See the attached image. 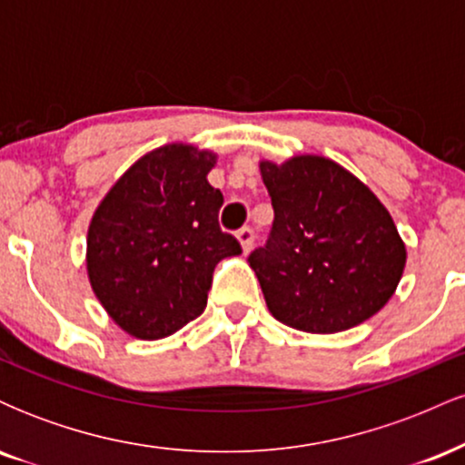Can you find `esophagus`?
Segmentation results:
<instances>
[{
	"instance_id": "esophagus-1",
	"label": "esophagus",
	"mask_w": 465,
	"mask_h": 465,
	"mask_svg": "<svg viewBox=\"0 0 465 465\" xmlns=\"http://www.w3.org/2000/svg\"><path fill=\"white\" fill-rule=\"evenodd\" d=\"M236 238L240 240V247H242L244 253H247V251H251V247H253L255 233H253V229H251V227H242L236 233Z\"/></svg>"
}]
</instances>
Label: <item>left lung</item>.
<instances>
[{
  "mask_svg": "<svg viewBox=\"0 0 465 465\" xmlns=\"http://www.w3.org/2000/svg\"><path fill=\"white\" fill-rule=\"evenodd\" d=\"M275 218L251 251L277 322L314 334L350 330L391 300L407 264L393 218L376 194L332 159L260 162Z\"/></svg>",
  "mask_w": 465,
  "mask_h": 465,
  "instance_id": "1",
  "label": "left lung"
}]
</instances>
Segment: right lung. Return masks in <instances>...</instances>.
I'll list each match as a JSON object with an SVG mask.
<instances>
[{
	"label": "right lung",
	"mask_w": 465,
	"mask_h": 465,
	"mask_svg": "<svg viewBox=\"0 0 465 465\" xmlns=\"http://www.w3.org/2000/svg\"><path fill=\"white\" fill-rule=\"evenodd\" d=\"M214 163V153L168 143L133 163L95 210L89 282L109 317L135 339H163L194 322L216 264L242 253L218 225L223 194L207 181Z\"/></svg>",
	"instance_id": "right-lung-1"
}]
</instances>
